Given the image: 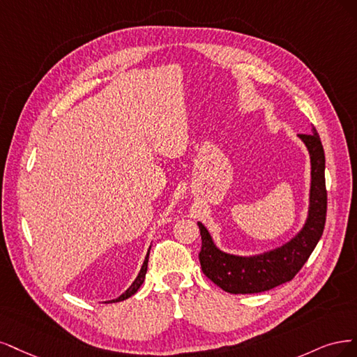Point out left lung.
Masks as SVG:
<instances>
[{"label":"left lung","mask_w":357,"mask_h":357,"mask_svg":"<svg viewBox=\"0 0 357 357\" xmlns=\"http://www.w3.org/2000/svg\"><path fill=\"white\" fill-rule=\"evenodd\" d=\"M310 154L308 213L303 228L284 245L257 255L227 254L216 246L209 229L197 222L202 234L200 266L206 278L229 294H258L289 282L303 268L324 234L326 221L325 151L317 130L298 135Z\"/></svg>","instance_id":"obj_1"}]
</instances>
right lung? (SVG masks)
I'll return each instance as SVG.
<instances>
[{
    "label": "right lung",
    "mask_w": 357,
    "mask_h": 357,
    "mask_svg": "<svg viewBox=\"0 0 357 357\" xmlns=\"http://www.w3.org/2000/svg\"><path fill=\"white\" fill-rule=\"evenodd\" d=\"M149 249H151V246H149ZM148 258H149V250H148V254H146V257H145V261H144V264H142V268H141L139 274L136 275V279L133 280V283H132V284L128 287V289H126L119 298H116V300L105 301V303H120V301L128 300V298H130L132 295H135V294L137 292V289H139V287H141L142 283H144V280H145V274H146V268H148Z\"/></svg>",
    "instance_id": "obj_1"
}]
</instances>
